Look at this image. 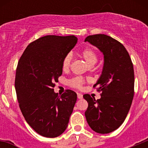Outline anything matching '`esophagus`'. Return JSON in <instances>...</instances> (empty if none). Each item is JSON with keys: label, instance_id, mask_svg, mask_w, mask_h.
Returning a JSON list of instances; mask_svg holds the SVG:
<instances>
[{"label": "esophagus", "instance_id": "obj_1", "mask_svg": "<svg viewBox=\"0 0 148 148\" xmlns=\"http://www.w3.org/2000/svg\"><path fill=\"white\" fill-rule=\"evenodd\" d=\"M77 96H78V99H82L83 98V95L81 93H78L77 94Z\"/></svg>", "mask_w": 148, "mask_h": 148}]
</instances>
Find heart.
I'll use <instances>...</instances> for the list:
<instances>
[{"label":"heart","instance_id":"b5f03b06","mask_svg":"<svg viewBox=\"0 0 148 148\" xmlns=\"http://www.w3.org/2000/svg\"><path fill=\"white\" fill-rule=\"evenodd\" d=\"M82 58L84 59L87 64H95L96 61H97V55L95 53V51L92 50V49H85L84 50L82 51ZM72 60V56L70 54H68L65 56V58L63 60L62 63V68L63 70H67L70 65ZM84 83V81L82 78L77 77L74 78L69 82L70 85L73 87H76V88H81L82 87V84Z\"/></svg>","mask_w":148,"mask_h":148}]
</instances>
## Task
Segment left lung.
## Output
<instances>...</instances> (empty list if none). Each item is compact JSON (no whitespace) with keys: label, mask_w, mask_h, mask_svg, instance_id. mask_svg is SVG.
<instances>
[{"label":"left lung","mask_w":148,"mask_h":148,"mask_svg":"<svg viewBox=\"0 0 148 148\" xmlns=\"http://www.w3.org/2000/svg\"><path fill=\"white\" fill-rule=\"evenodd\" d=\"M84 41L104 56L102 72L94 85L102 92L101 96L95 100L88 94L83 95L88 102L85 117L92 130L106 134L118 129L130 110L134 95L133 63L125 47L108 35H89Z\"/></svg>","instance_id":"left-lung-1"}]
</instances>
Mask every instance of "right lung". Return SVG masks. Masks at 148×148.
I'll list each match as a JSON object with an SVG mask.
<instances>
[{"label":"right lung","mask_w":148,"mask_h":148,"mask_svg":"<svg viewBox=\"0 0 148 148\" xmlns=\"http://www.w3.org/2000/svg\"><path fill=\"white\" fill-rule=\"evenodd\" d=\"M77 40L74 35L44 36L29 44L18 61L15 87L19 107L29 125L42 136L55 138L67 127L77 94L67 90L58 96L53 88Z\"/></svg>","instance_id":"right-lung-1"}]
</instances>
